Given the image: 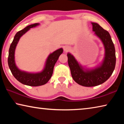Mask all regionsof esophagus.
Segmentation results:
<instances>
[{"label":"esophagus","mask_w":124,"mask_h":124,"mask_svg":"<svg viewBox=\"0 0 124 124\" xmlns=\"http://www.w3.org/2000/svg\"><path fill=\"white\" fill-rule=\"evenodd\" d=\"M63 49H64V51L67 52L70 50V48L68 46H64V47H63Z\"/></svg>","instance_id":"1"}]
</instances>
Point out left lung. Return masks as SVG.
Returning a JSON list of instances; mask_svg holds the SVG:
<instances>
[{"label": "left lung", "mask_w": 124, "mask_h": 124, "mask_svg": "<svg viewBox=\"0 0 124 124\" xmlns=\"http://www.w3.org/2000/svg\"><path fill=\"white\" fill-rule=\"evenodd\" d=\"M92 31L103 44L105 54L100 66L95 68H85L79 64L75 57L68 53V63L74 80L83 86L91 87L102 84L112 74L115 67V50L109 33L97 23L92 22Z\"/></svg>", "instance_id": "8db88e82"}]
</instances>
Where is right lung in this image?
Masks as SVG:
<instances>
[{
  "label": "right lung",
  "instance_id": "add662e5",
  "mask_svg": "<svg viewBox=\"0 0 124 124\" xmlns=\"http://www.w3.org/2000/svg\"><path fill=\"white\" fill-rule=\"evenodd\" d=\"M39 24V23H34L29 25L16 33L10 45L8 56V65L14 77L21 83L31 86H38L44 85L48 82L52 77L54 64L63 51L62 48H60L50 54L46 61L44 68L41 72L28 73L21 70L17 68L15 61V51L17 44L23 35L31 28Z\"/></svg>",
  "mask_w": 124,
  "mask_h": 124
}]
</instances>
